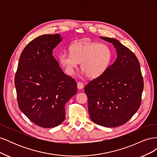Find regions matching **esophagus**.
I'll return each instance as SVG.
<instances>
[{
  "instance_id": "obj_1",
  "label": "esophagus",
  "mask_w": 157,
  "mask_h": 157,
  "mask_svg": "<svg viewBox=\"0 0 157 157\" xmlns=\"http://www.w3.org/2000/svg\"><path fill=\"white\" fill-rule=\"evenodd\" d=\"M77 88L80 90V89H82L84 88V84L82 82H77Z\"/></svg>"
}]
</instances>
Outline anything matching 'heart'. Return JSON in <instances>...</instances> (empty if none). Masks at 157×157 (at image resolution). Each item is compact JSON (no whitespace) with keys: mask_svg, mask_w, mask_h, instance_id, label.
I'll list each match as a JSON object with an SVG mask.
<instances>
[{"mask_svg":"<svg viewBox=\"0 0 157 157\" xmlns=\"http://www.w3.org/2000/svg\"><path fill=\"white\" fill-rule=\"evenodd\" d=\"M70 54L61 53L59 61L68 74H73L80 63L82 72L88 78H96L108 68L112 52L105 44L77 43L70 47Z\"/></svg>","mask_w":157,"mask_h":157,"instance_id":"1","label":"heart"}]
</instances>
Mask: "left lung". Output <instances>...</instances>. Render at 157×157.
I'll return each instance as SVG.
<instances>
[{
  "mask_svg": "<svg viewBox=\"0 0 157 157\" xmlns=\"http://www.w3.org/2000/svg\"><path fill=\"white\" fill-rule=\"evenodd\" d=\"M111 42L117 58L99 77L84 87L92 121L105 127L125 124L138 110L141 103L144 78L136 55L117 39L100 37Z\"/></svg>",
  "mask_w": 157,
  "mask_h": 157,
  "instance_id": "1",
  "label": "left lung"
}]
</instances>
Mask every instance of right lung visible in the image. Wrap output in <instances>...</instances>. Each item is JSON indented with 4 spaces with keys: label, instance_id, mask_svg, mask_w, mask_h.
Listing matches in <instances>:
<instances>
[{
    "label": "right lung",
    "instance_id": "right-lung-1",
    "mask_svg": "<svg viewBox=\"0 0 157 157\" xmlns=\"http://www.w3.org/2000/svg\"><path fill=\"white\" fill-rule=\"evenodd\" d=\"M61 40L59 34L31 40L21 52L15 75L19 108L42 128L56 127L65 120V103L77 92V82L63 72L52 55Z\"/></svg>",
    "mask_w": 157,
    "mask_h": 157
}]
</instances>
